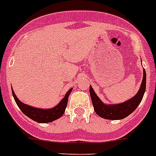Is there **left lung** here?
Wrapping results in <instances>:
<instances>
[{
    "label": "left lung",
    "instance_id": "obj_1",
    "mask_svg": "<svg viewBox=\"0 0 156 156\" xmlns=\"http://www.w3.org/2000/svg\"><path fill=\"white\" fill-rule=\"evenodd\" d=\"M146 89V72L144 69L143 80L140 89L133 98L129 99L126 102L117 104H104L101 99L99 98L95 93L92 86H89V93L92 99L93 108L96 113L100 117L110 120H119L129 115L132 112L135 111L139 104L141 102L144 94Z\"/></svg>",
    "mask_w": 156,
    "mask_h": 156
}]
</instances>
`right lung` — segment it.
<instances>
[{"mask_svg": "<svg viewBox=\"0 0 156 156\" xmlns=\"http://www.w3.org/2000/svg\"><path fill=\"white\" fill-rule=\"evenodd\" d=\"M72 89L73 88L69 89V91L66 93L63 100L56 106L52 108H50V109H41V108H34V107H31L27 104H23L16 97L14 91L12 90V92L13 97H14L16 104L18 105L20 110L24 115H26L34 121L37 122L39 123H47L51 122L59 119L64 114L65 109H66L67 105L69 95H70V92L72 91Z\"/></svg>", "mask_w": 156, "mask_h": 156, "instance_id": "obj_1", "label": "right lung"}]
</instances>
